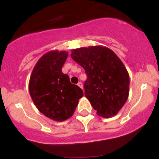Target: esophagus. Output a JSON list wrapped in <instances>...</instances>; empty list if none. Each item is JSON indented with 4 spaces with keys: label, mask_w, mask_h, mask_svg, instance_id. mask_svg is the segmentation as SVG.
<instances>
[{
    "label": "esophagus",
    "mask_w": 159,
    "mask_h": 159,
    "mask_svg": "<svg viewBox=\"0 0 159 159\" xmlns=\"http://www.w3.org/2000/svg\"><path fill=\"white\" fill-rule=\"evenodd\" d=\"M78 85L79 86V87L81 88V89H83V84H82V83L81 82V81H80V82H78Z\"/></svg>",
    "instance_id": "1"
}]
</instances>
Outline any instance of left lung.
I'll return each instance as SVG.
<instances>
[{"instance_id":"left-lung-1","label":"left lung","mask_w":159,"mask_h":159,"mask_svg":"<svg viewBox=\"0 0 159 159\" xmlns=\"http://www.w3.org/2000/svg\"><path fill=\"white\" fill-rule=\"evenodd\" d=\"M70 57L85 70L84 95L98 115L104 118L117 115L129 93V75L119 57L103 46L72 50Z\"/></svg>"}]
</instances>
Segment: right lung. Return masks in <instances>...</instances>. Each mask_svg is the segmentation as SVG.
Returning <instances> with one entry per match:
<instances>
[{
	"label": "right lung",
	"instance_id": "right-lung-1",
	"mask_svg": "<svg viewBox=\"0 0 159 159\" xmlns=\"http://www.w3.org/2000/svg\"><path fill=\"white\" fill-rule=\"evenodd\" d=\"M66 51H51L38 60L32 70L29 92L37 108L48 118L63 121L71 117L84 93L70 82L61 68L67 60Z\"/></svg>",
	"mask_w": 159,
	"mask_h": 159
}]
</instances>
